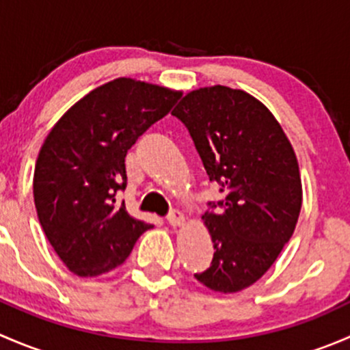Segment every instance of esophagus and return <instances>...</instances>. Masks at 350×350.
<instances>
[{
	"instance_id": "esophagus-1",
	"label": "esophagus",
	"mask_w": 350,
	"mask_h": 350,
	"mask_svg": "<svg viewBox=\"0 0 350 350\" xmlns=\"http://www.w3.org/2000/svg\"><path fill=\"white\" fill-rule=\"evenodd\" d=\"M167 221L172 228H178V227H183V225L186 224V218H185V215L179 213V211H174V213L169 215Z\"/></svg>"
}]
</instances>
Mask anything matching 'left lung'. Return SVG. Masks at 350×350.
<instances>
[{"label":"left lung","instance_id":"8db88e82","mask_svg":"<svg viewBox=\"0 0 350 350\" xmlns=\"http://www.w3.org/2000/svg\"><path fill=\"white\" fill-rule=\"evenodd\" d=\"M172 115L227 195L220 213L201 217L215 254L195 278L211 291H242L267 273L295 232L303 200L298 159L269 108L242 90L198 88Z\"/></svg>","mask_w":350,"mask_h":350}]
</instances>
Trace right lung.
Instances as JSON below:
<instances>
[{"mask_svg": "<svg viewBox=\"0 0 350 350\" xmlns=\"http://www.w3.org/2000/svg\"><path fill=\"white\" fill-rule=\"evenodd\" d=\"M181 91L118 77L94 88L52 126L35 162L38 220L67 269L96 278L122 266L150 225L116 203L125 157Z\"/></svg>", "mask_w": 350, "mask_h": 350, "instance_id": "obj_1", "label": "right lung"}]
</instances>
